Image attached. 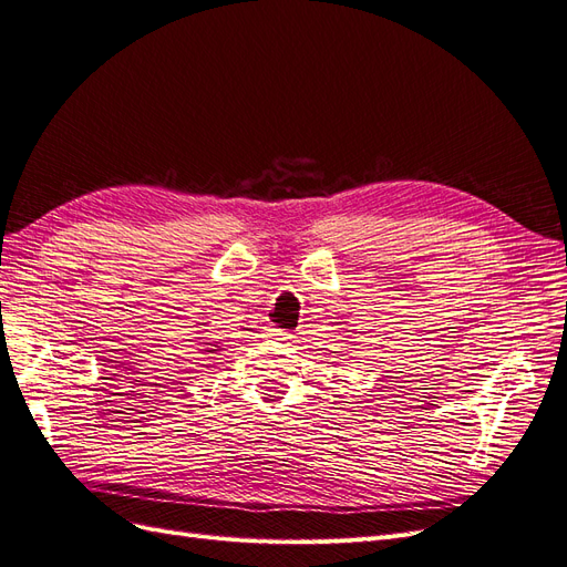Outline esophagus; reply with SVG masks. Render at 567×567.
Instances as JSON below:
<instances>
[{"label":"esophagus","mask_w":567,"mask_h":567,"mask_svg":"<svg viewBox=\"0 0 567 567\" xmlns=\"http://www.w3.org/2000/svg\"><path fill=\"white\" fill-rule=\"evenodd\" d=\"M274 338H279V340H288V338H293V336H290V331H284V329H271L269 331Z\"/></svg>","instance_id":"obj_1"}]
</instances>
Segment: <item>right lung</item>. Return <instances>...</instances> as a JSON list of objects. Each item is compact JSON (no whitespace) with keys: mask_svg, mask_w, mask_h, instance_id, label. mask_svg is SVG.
<instances>
[{"mask_svg":"<svg viewBox=\"0 0 567 567\" xmlns=\"http://www.w3.org/2000/svg\"><path fill=\"white\" fill-rule=\"evenodd\" d=\"M205 346H208V350H205V352H217L219 350V346H213V342H205Z\"/></svg>","mask_w":567,"mask_h":567,"instance_id":"obj_1","label":"right lung"}]
</instances>
